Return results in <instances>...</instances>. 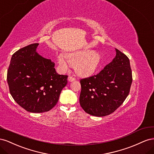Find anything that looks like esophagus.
<instances>
[{
	"mask_svg": "<svg viewBox=\"0 0 154 154\" xmlns=\"http://www.w3.org/2000/svg\"><path fill=\"white\" fill-rule=\"evenodd\" d=\"M68 80L69 82H73V81H75V79L73 77H72V76H69L68 78Z\"/></svg>",
	"mask_w": 154,
	"mask_h": 154,
	"instance_id": "obj_1",
	"label": "esophagus"
}]
</instances>
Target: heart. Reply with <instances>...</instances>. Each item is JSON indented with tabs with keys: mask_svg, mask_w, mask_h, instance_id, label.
I'll list each match as a JSON object with an SVG mask.
<instances>
[{
	"mask_svg": "<svg viewBox=\"0 0 154 154\" xmlns=\"http://www.w3.org/2000/svg\"><path fill=\"white\" fill-rule=\"evenodd\" d=\"M100 55L96 51L79 50L68 53L64 56L59 54L57 61L61 69L67 70L70 65L75 66L76 73L80 76L88 77L93 75L100 63Z\"/></svg>",
	"mask_w": 154,
	"mask_h": 154,
	"instance_id": "1",
	"label": "heart"
}]
</instances>
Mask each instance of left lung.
I'll use <instances>...</instances> for the list:
<instances>
[{
  "instance_id": "obj_1",
  "label": "left lung",
  "mask_w": 154,
  "mask_h": 154,
  "mask_svg": "<svg viewBox=\"0 0 154 154\" xmlns=\"http://www.w3.org/2000/svg\"><path fill=\"white\" fill-rule=\"evenodd\" d=\"M116 55L99 73L80 81L81 106L91 116H108L123 103L128 95L132 73L130 60L116 48Z\"/></svg>"
}]
</instances>
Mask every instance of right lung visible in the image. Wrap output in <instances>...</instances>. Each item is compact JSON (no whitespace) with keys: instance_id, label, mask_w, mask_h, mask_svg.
Masks as SVG:
<instances>
[{"instance_id":"obj_1","label":"right lung","mask_w":154,"mask_h":154,"mask_svg":"<svg viewBox=\"0 0 154 154\" xmlns=\"http://www.w3.org/2000/svg\"><path fill=\"white\" fill-rule=\"evenodd\" d=\"M38 46V43L32 44L14 53L7 73L12 97L32 113L50 111L68 83V75H59L55 63L36 51Z\"/></svg>"}]
</instances>
